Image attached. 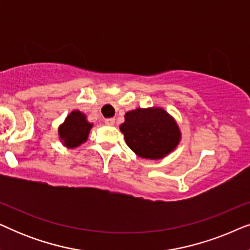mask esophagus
I'll use <instances>...</instances> for the list:
<instances>
[{
	"instance_id": "obj_1",
	"label": "esophagus",
	"mask_w": 250,
	"mask_h": 250,
	"mask_svg": "<svg viewBox=\"0 0 250 250\" xmlns=\"http://www.w3.org/2000/svg\"><path fill=\"white\" fill-rule=\"evenodd\" d=\"M104 123H105V125L112 126V125L115 124V118H107V119H104Z\"/></svg>"
}]
</instances>
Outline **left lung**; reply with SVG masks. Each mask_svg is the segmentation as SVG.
I'll list each match as a JSON object with an SVG mask.
<instances>
[{"label":"left lung","mask_w":250,"mask_h":250,"mask_svg":"<svg viewBox=\"0 0 250 250\" xmlns=\"http://www.w3.org/2000/svg\"><path fill=\"white\" fill-rule=\"evenodd\" d=\"M126 145L141 158L159 159L175 149L180 141L176 123L159 108L135 109L121 125Z\"/></svg>","instance_id":"8db88e82"}]
</instances>
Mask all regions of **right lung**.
<instances>
[{"label": "right lung", "instance_id": "right-lung-1", "mask_svg": "<svg viewBox=\"0 0 250 250\" xmlns=\"http://www.w3.org/2000/svg\"><path fill=\"white\" fill-rule=\"evenodd\" d=\"M91 127L92 124L86 122L85 116L81 111L75 110L68 116L63 124L60 126V139L62 140L66 146L75 148L86 141Z\"/></svg>", "mask_w": 250, "mask_h": 250}]
</instances>
